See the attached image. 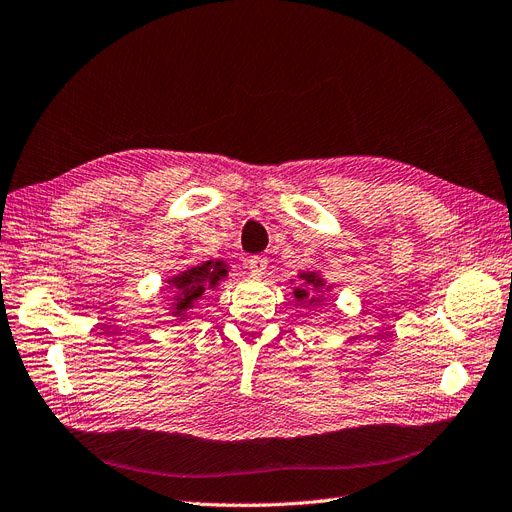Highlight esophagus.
Instances as JSON below:
<instances>
[{"mask_svg":"<svg viewBox=\"0 0 512 512\" xmlns=\"http://www.w3.org/2000/svg\"><path fill=\"white\" fill-rule=\"evenodd\" d=\"M246 268L251 270L253 276H263L268 270V259L263 255H253V257L246 259Z\"/></svg>","mask_w":512,"mask_h":512,"instance_id":"obj_1","label":"esophagus"}]
</instances>
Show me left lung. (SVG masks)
<instances>
[{"instance_id":"1","label":"left lung","mask_w":512,"mask_h":512,"mask_svg":"<svg viewBox=\"0 0 512 512\" xmlns=\"http://www.w3.org/2000/svg\"><path fill=\"white\" fill-rule=\"evenodd\" d=\"M299 278L304 280V285L301 287H295L293 289V295L295 299L299 301V306H314V304H320V297L318 295H312V291H320L325 287V278L318 276L316 272H301ZM329 289V287H327Z\"/></svg>"}]
</instances>
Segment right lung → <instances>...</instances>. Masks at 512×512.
Segmentation results:
<instances>
[{
  "mask_svg": "<svg viewBox=\"0 0 512 512\" xmlns=\"http://www.w3.org/2000/svg\"><path fill=\"white\" fill-rule=\"evenodd\" d=\"M227 276V263L221 259L202 261L200 266L187 268L181 274L168 280V289H173V316L179 320L187 318V310L194 308V301L202 297V293L208 289H215L219 280Z\"/></svg>",
  "mask_w": 512,
  "mask_h": 512,
  "instance_id": "1",
  "label": "right lung"
}]
</instances>
